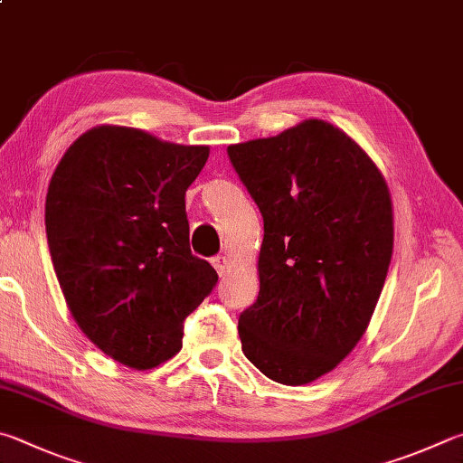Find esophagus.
<instances>
[{
    "label": "esophagus",
    "instance_id": "34e87169",
    "mask_svg": "<svg viewBox=\"0 0 463 463\" xmlns=\"http://www.w3.org/2000/svg\"><path fill=\"white\" fill-rule=\"evenodd\" d=\"M213 265H214V269H216L218 275H221V277H222V275L231 269L229 259H226L224 255H216V257H213Z\"/></svg>",
    "mask_w": 463,
    "mask_h": 463
}]
</instances>
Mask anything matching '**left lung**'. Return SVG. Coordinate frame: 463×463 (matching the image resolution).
I'll list each match as a JSON object with an SVG mask.
<instances>
[{"label":"left lung","instance_id":"obj_1","mask_svg":"<svg viewBox=\"0 0 463 463\" xmlns=\"http://www.w3.org/2000/svg\"><path fill=\"white\" fill-rule=\"evenodd\" d=\"M226 151L265 229L259 296L239 316L242 352L271 381L307 384L371 322L392 255L389 188L358 144L319 119Z\"/></svg>","mask_w":463,"mask_h":463}]
</instances>
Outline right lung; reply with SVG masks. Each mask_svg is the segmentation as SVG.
Returning a JSON list of instances; mask_svg holds the SVG:
<instances>
[{"instance_id": "obj_1", "label": "right lung", "mask_w": 463, "mask_h": 463, "mask_svg": "<svg viewBox=\"0 0 463 463\" xmlns=\"http://www.w3.org/2000/svg\"><path fill=\"white\" fill-rule=\"evenodd\" d=\"M206 159V146L103 125L66 149L50 180L46 237L71 314L137 371L180 352L184 319L218 281L192 255L184 200Z\"/></svg>"}]
</instances>
